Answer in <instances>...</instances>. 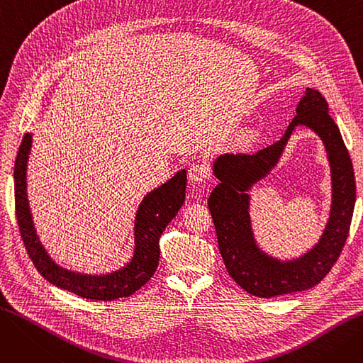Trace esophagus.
<instances>
[{
	"mask_svg": "<svg viewBox=\"0 0 363 363\" xmlns=\"http://www.w3.org/2000/svg\"><path fill=\"white\" fill-rule=\"evenodd\" d=\"M208 175H211V172H208L207 164H204L201 162L193 163L191 167H189V170H188V178L191 182H201L206 178H208Z\"/></svg>",
	"mask_w": 363,
	"mask_h": 363,
	"instance_id": "esophagus-1",
	"label": "esophagus"
}]
</instances>
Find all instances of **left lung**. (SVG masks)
Segmentation results:
<instances>
[{"label":"left lung","instance_id":"left-lung-1","mask_svg":"<svg viewBox=\"0 0 363 363\" xmlns=\"http://www.w3.org/2000/svg\"><path fill=\"white\" fill-rule=\"evenodd\" d=\"M297 125L312 128L328 150L333 200L330 218L318 242L304 255L281 261L258 247L251 228L248 193L279 161ZM220 181L208 197L219 250L233 279L256 297H275L315 287L331 271L349 235L356 201V184L349 151L328 113L322 94L306 88L284 137L256 155H222L213 162Z\"/></svg>","mask_w":363,"mask_h":363}]
</instances>
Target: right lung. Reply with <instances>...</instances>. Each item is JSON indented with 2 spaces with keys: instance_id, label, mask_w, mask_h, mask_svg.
<instances>
[{
  "instance_id": "1",
  "label": "right lung",
  "mask_w": 363,
  "mask_h": 363,
  "mask_svg": "<svg viewBox=\"0 0 363 363\" xmlns=\"http://www.w3.org/2000/svg\"><path fill=\"white\" fill-rule=\"evenodd\" d=\"M30 148L32 133H25L14 163V199L18 230L38 272L55 287L89 300L111 301L138 291L155 275L160 257V235L185 201L186 172L184 169L177 172V175L141 200L133 222L135 247L128 263L108 274H81L55 263L36 234L26 182Z\"/></svg>"
}]
</instances>
